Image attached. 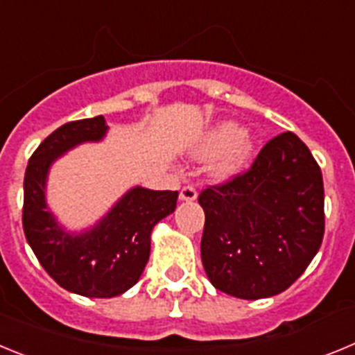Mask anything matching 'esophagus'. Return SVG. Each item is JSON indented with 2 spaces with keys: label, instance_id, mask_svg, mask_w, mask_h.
Listing matches in <instances>:
<instances>
[{
  "label": "esophagus",
  "instance_id": "esophagus-1",
  "mask_svg": "<svg viewBox=\"0 0 355 355\" xmlns=\"http://www.w3.org/2000/svg\"><path fill=\"white\" fill-rule=\"evenodd\" d=\"M197 199V190L193 187H184L180 192V200L184 202H193Z\"/></svg>",
  "mask_w": 355,
  "mask_h": 355
}]
</instances>
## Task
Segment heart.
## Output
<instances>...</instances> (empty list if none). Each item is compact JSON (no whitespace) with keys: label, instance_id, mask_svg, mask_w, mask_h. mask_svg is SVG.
I'll return each instance as SVG.
<instances>
[{"label":"heart","instance_id":"b5f03b06","mask_svg":"<svg viewBox=\"0 0 355 355\" xmlns=\"http://www.w3.org/2000/svg\"><path fill=\"white\" fill-rule=\"evenodd\" d=\"M256 142L247 131H241L236 122L224 121L202 137L193 149L200 159L213 158L209 174L216 181H227L245 167L254 153Z\"/></svg>","mask_w":355,"mask_h":355}]
</instances>
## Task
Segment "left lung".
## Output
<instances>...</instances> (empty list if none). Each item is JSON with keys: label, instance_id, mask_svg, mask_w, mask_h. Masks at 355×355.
Here are the masks:
<instances>
[{"label": "left lung", "instance_id": "obj_1", "mask_svg": "<svg viewBox=\"0 0 355 355\" xmlns=\"http://www.w3.org/2000/svg\"><path fill=\"white\" fill-rule=\"evenodd\" d=\"M199 205L206 275L238 299H266L290 288L322 245V171L291 131L266 144L245 174L202 190Z\"/></svg>", "mask_w": 355, "mask_h": 355}]
</instances>
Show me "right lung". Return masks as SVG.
<instances>
[{
    "instance_id": "obj_1",
    "label": "right lung",
    "mask_w": 355,
    "mask_h": 355,
    "mask_svg": "<svg viewBox=\"0 0 355 355\" xmlns=\"http://www.w3.org/2000/svg\"><path fill=\"white\" fill-rule=\"evenodd\" d=\"M106 133L103 115L67 122L37 147L24 174L23 229L31 250L62 288L90 299L117 297L139 283L153 227L178 202V192L133 187L92 227L72 233L56 220L46 202L49 168L67 150L101 142Z\"/></svg>"
}]
</instances>
